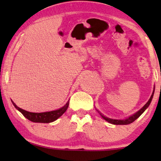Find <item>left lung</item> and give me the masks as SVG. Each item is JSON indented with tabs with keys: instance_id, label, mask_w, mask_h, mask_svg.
<instances>
[{
	"instance_id": "obj_1",
	"label": "left lung",
	"mask_w": 161,
	"mask_h": 161,
	"mask_svg": "<svg viewBox=\"0 0 161 161\" xmlns=\"http://www.w3.org/2000/svg\"><path fill=\"white\" fill-rule=\"evenodd\" d=\"M154 92H155V89H154V91L153 92V94H152L151 97L149 98V100L148 102H147L146 104L144 105V106L142 108V109H140L139 111L138 112H136L135 114H133V115H132L131 116H130L127 119H122V120H120V119H110V118H108V117H105V116H103L101 114L100 112V114L101 116H102V117L105 120H106L107 122H108L109 123H111V124H114V125H128V124H130V123L133 122L134 121H135L136 119H138L139 116L142 115V114L144 113L145 110H146L148 106L150 104L152 100H153V94H154Z\"/></svg>"
}]
</instances>
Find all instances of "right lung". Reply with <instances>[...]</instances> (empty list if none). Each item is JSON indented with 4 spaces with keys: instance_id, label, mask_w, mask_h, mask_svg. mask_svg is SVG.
<instances>
[{
    "instance_id": "1",
    "label": "right lung",
    "mask_w": 161,
    "mask_h": 161,
    "mask_svg": "<svg viewBox=\"0 0 161 161\" xmlns=\"http://www.w3.org/2000/svg\"><path fill=\"white\" fill-rule=\"evenodd\" d=\"M13 105H14V107L18 110L19 111H20L22 114L25 116V118H27L28 120L31 121L33 122H39V123H49L52 122L53 121L56 120L57 119L60 117L64 112L67 111L68 106H69V102L68 101L64 106L61 108L60 109L56 110V111H52L49 112H43V113H32V112H28L26 111L25 110L20 108L17 107L16 104L12 101Z\"/></svg>"
}]
</instances>
